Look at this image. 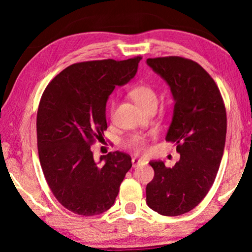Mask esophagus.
I'll use <instances>...</instances> for the list:
<instances>
[{
  "label": "esophagus",
  "instance_id": "34e87169",
  "mask_svg": "<svg viewBox=\"0 0 252 252\" xmlns=\"http://www.w3.org/2000/svg\"><path fill=\"white\" fill-rule=\"evenodd\" d=\"M144 163H146V160L141 159V158H136V157L132 158V167H133V168H136L138 165L144 164Z\"/></svg>",
  "mask_w": 252,
  "mask_h": 252
}]
</instances>
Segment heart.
I'll return each mask as SVG.
<instances>
[{
  "mask_svg": "<svg viewBox=\"0 0 252 252\" xmlns=\"http://www.w3.org/2000/svg\"><path fill=\"white\" fill-rule=\"evenodd\" d=\"M130 95L132 99L135 101V103L144 111L150 108V106H157L158 104V94L150 85H138V87L132 89ZM129 147L133 148L136 151H142L144 150V148H146V142H144V140L142 138L135 136V138L130 140Z\"/></svg>",
  "mask_w": 252,
  "mask_h": 252,
  "instance_id": "obj_1",
  "label": "heart"
}]
</instances>
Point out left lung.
I'll list each match as a JSON object with an SVG mask.
<instances>
[{
	"mask_svg": "<svg viewBox=\"0 0 252 252\" xmlns=\"http://www.w3.org/2000/svg\"><path fill=\"white\" fill-rule=\"evenodd\" d=\"M147 64L170 87L174 100L167 141L177 143L172 168L149 162L155 177L147 185V204L162 216H180L206 197L223 156L227 114L220 91L208 72L180 57L148 59Z\"/></svg>",
	"mask_w": 252,
	"mask_h": 252,
	"instance_id": "8db88e82",
	"label": "left lung"
}]
</instances>
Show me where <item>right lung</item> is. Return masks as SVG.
<instances>
[{
    "label": "right lung",
    "mask_w": 252,
    "mask_h": 252,
    "mask_svg": "<svg viewBox=\"0 0 252 252\" xmlns=\"http://www.w3.org/2000/svg\"><path fill=\"white\" fill-rule=\"evenodd\" d=\"M140 60L75 63L55 76L41 97L36 117L41 167L54 197L76 215L109 210L132 167L131 157L120 151L96 162L91 144L108 127L109 95L134 78Z\"/></svg>",
    "instance_id": "add662e5"
}]
</instances>
